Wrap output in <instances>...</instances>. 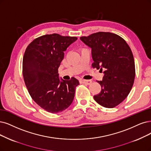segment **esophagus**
<instances>
[{
    "instance_id": "1",
    "label": "esophagus",
    "mask_w": 151,
    "mask_h": 151,
    "mask_svg": "<svg viewBox=\"0 0 151 151\" xmlns=\"http://www.w3.org/2000/svg\"><path fill=\"white\" fill-rule=\"evenodd\" d=\"M80 82L81 83H84V84H86V85H90L91 83V80H80Z\"/></svg>"
}]
</instances>
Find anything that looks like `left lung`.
Wrapping results in <instances>:
<instances>
[{
  "label": "left lung",
  "instance_id": "left-lung-1",
  "mask_svg": "<svg viewBox=\"0 0 151 151\" xmlns=\"http://www.w3.org/2000/svg\"><path fill=\"white\" fill-rule=\"evenodd\" d=\"M80 40L91 48L93 68L103 70V80L97 81L101 90L94 100L103 107H116L128 96L134 81V60L129 46L110 32L93 33Z\"/></svg>",
  "mask_w": 151,
  "mask_h": 151
}]
</instances>
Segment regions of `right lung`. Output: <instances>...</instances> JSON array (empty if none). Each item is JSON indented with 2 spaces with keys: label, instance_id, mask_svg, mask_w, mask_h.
Returning <instances> with one entry per match:
<instances>
[{
  "label": "right lung",
  "instance_id": "obj_1",
  "mask_svg": "<svg viewBox=\"0 0 151 151\" xmlns=\"http://www.w3.org/2000/svg\"><path fill=\"white\" fill-rule=\"evenodd\" d=\"M76 40L53 33L37 38L26 48L22 65L25 85L33 101L49 113L68 108L80 85L74 77L68 81L60 80L58 70L64 52Z\"/></svg>",
  "mask_w": 151,
  "mask_h": 151
}]
</instances>
